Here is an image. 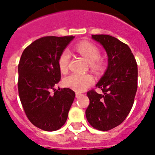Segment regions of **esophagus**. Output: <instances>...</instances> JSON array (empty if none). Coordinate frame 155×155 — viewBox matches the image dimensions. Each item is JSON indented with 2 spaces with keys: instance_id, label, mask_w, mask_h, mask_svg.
Here are the masks:
<instances>
[{
  "instance_id": "1",
  "label": "esophagus",
  "mask_w": 155,
  "mask_h": 155,
  "mask_svg": "<svg viewBox=\"0 0 155 155\" xmlns=\"http://www.w3.org/2000/svg\"><path fill=\"white\" fill-rule=\"evenodd\" d=\"M81 96V94H79V93H78V92H76V97H80Z\"/></svg>"
}]
</instances>
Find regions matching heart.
Wrapping results in <instances>:
<instances>
[{
	"mask_svg": "<svg viewBox=\"0 0 155 155\" xmlns=\"http://www.w3.org/2000/svg\"><path fill=\"white\" fill-rule=\"evenodd\" d=\"M76 50L89 63L91 70L94 73H99L104 68V64L100 59L101 53L99 48L94 44L87 42H82L76 45ZM70 54L68 50H65L59 56L58 64L61 72L65 73L68 70ZM93 82V78L88 74H73L67 76L64 79L65 86L70 87L76 91H85Z\"/></svg>",
	"mask_w": 155,
	"mask_h": 155,
	"instance_id": "obj_1",
	"label": "heart"
}]
</instances>
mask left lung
<instances>
[{
  "instance_id": "8db88e82",
  "label": "left lung",
  "mask_w": 155,
  "mask_h": 155,
  "mask_svg": "<svg viewBox=\"0 0 155 155\" xmlns=\"http://www.w3.org/2000/svg\"><path fill=\"white\" fill-rule=\"evenodd\" d=\"M108 55V68L94 89L87 92L89 105L85 111L87 121L94 128L107 131L125 120L134 103L137 90L138 69L130 48L115 37L107 34L92 35Z\"/></svg>"
}]
</instances>
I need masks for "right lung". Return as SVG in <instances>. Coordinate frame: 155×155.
<instances>
[{
	"label": "right lung",
	"mask_w": 155,
	"mask_h": 155,
	"mask_svg": "<svg viewBox=\"0 0 155 155\" xmlns=\"http://www.w3.org/2000/svg\"><path fill=\"white\" fill-rule=\"evenodd\" d=\"M73 36L43 37L25 48L18 64V90L29 121L40 129L54 131L68 119L75 92L54 89L61 79L58 61Z\"/></svg>",
	"instance_id": "right-lung-1"
}]
</instances>
